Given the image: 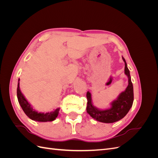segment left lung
<instances>
[{
	"label": "left lung",
	"mask_w": 158,
	"mask_h": 158,
	"mask_svg": "<svg viewBox=\"0 0 158 158\" xmlns=\"http://www.w3.org/2000/svg\"><path fill=\"white\" fill-rule=\"evenodd\" d=\"M125 62V73L128 78V85L126 89L120 94L116 100L111 103V107L106 110H100L94 107L92 102L91 94L88 92L86 97L88 99L86 111L87 113L95 120L105 123H112L121 120L125 117L131 109L134 101L133 85L131 82L130 71L127 68L125 59L123 57Z\"/></svg>",
	"instance_id": "left-lung-1"
}]
</instances>
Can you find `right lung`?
Returning <instances> with one entry per match:
<instances>
[{
    "label": "right lung",
    "instance_id": "1",
    "mask_svg": "<svg viewBox=\"0 0 158 158\" xmlns=\"http://www.w3.org/2000/svg\"><path fill=\"white\" fill-rule=\"evenodd\" d=\"M19 81L20 79H18V84L17 88V97L18 102L20 103L22 109H23V112L25 113L26 115L31 118V120L39 121V122H47V121H52L58 116L59 108H57L54 111H51L49 113H38L35 110L33 109L31 105L29 103L23 95L22 94L20 89V85H19Z\"/></svg>",
    "mask_w": 158,
    "mask_h": 158
}]
</instances>
